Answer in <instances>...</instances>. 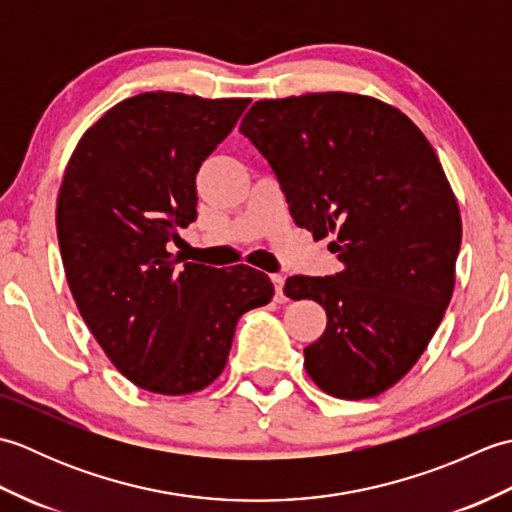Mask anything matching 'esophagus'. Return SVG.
<instances>
[{"mask_svg": "<svg viewBox=\"0 0 512 512\" xmlns=\"http://www.w3.org/2000/svg\"><path fill=\"white\" fill-rule=\"evenodd\" d=\"M270 281H273V286H275V301H279V303H284L288 297H286V292H284V284H286V279L281 277V275H270Z\"/></svg>", "mask_w": 512, "mask_h": 512, "instance_id": "1", "label": "esophagus"}]
</instances>
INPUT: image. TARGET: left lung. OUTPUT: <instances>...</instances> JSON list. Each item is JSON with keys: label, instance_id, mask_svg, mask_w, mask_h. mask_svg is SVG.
Listing matches in <instances>:
<instances>
[{"label": "left lung", "instance_id": "obj_1", "mask_svg": "<svg viewBox=\"0 0 512 512\" xmlns=\"http://www.w3.org/2000/svg\"><path fill=\"white\" fill-rule=\"evenodd\" d=\"M341 273L290 277L286 297L328 314L306 372L345 400L378 396L416 365L455 284L462 222L436 151L396 107L347 92L257 101L239 125Z\"/></svg>", "mask_w": 512, "mask_h": 512}]
</instances>
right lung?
Masks as SVG:
<instances>
[{"mask_svg":"<svg viewBox=\"0 0 512 512\" xmlns=\"http://www.w3.org/2000/svg\"><path fill=\"white\" fill-rule=\"evenodd\" d=\"M248 103L132 96L83 134L65 169L57 237L76 308L118 372L154 394L211 385L239 317L275 295L255 268L178 266L167 250L198 217L202 162Z\"/></svg>","mask_w":512,"mask_h":512,"instance_id":"right-lung-1","label":"right lung"}]
</instances>
